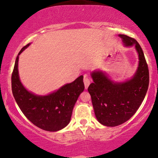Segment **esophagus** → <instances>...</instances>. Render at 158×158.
Returning a JSON list of instances; mask_svg holds the SVG:
<instances>
[{"mask_svg":"<svg viewBox=\"0 0 158 158\" xmlns=\"http://www.w3.org/2000/svg\"><path fill=\"white\" fill-rule=\"evenodd\" d=\"M83 81H84V84H85V88H86V89H87L88 87L90 85V79L88 78V75H86V74L84 75Z\"/></svg>","mask_w":158,"mask_h":158,"instance_id":"obj_1","label":"esophagus"}]
</instances>
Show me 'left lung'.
Segmentation results:
<instances>
[{
    "instance_id": "1",
    "label": "left lung",
    "mask_w": 158,
    "mask_h": 158,
    "mask_svg": "<svg viewBox=\"0 0 158 158\" xmlns=\"http://www.w3.org/2000/svg\"><path fill=\"white\" fill-rule=\"evenodd\" d=\"M118 36L125 46H135L139 67L132 78L124 83H114L101 71L91 73L94 83L88 90L96 118L106 127L122 124L137 112L145 97L150 81L148 65L139 43L124 34Z\"/></svg>"
}]
</instances>
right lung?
<instances>
[{
    "instance_id": "add662e5",
    "label": "right lung",
    "mask_w": 158,
    "mask_h": 158,
    "mask_svg": "<svg viewBox=\"0 0 158 158\" xmlns=\"http://www.w3.org/2000/svg\"><path fill=\"white\" fill-rule=\"evenodd\" d=\"M29 44L21 49L15 62L11 76L13 95L21 111L32 124L45 131L60 130L70 122L73 107L85 88L83 76L47 96H36L28 91L19 80L18 62L19 55Z\"/></svg>"
}]
</instances>
